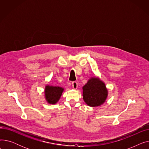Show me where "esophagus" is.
<instances>
[{
    "mask_svg": "<svg viewBox=\"0 0 149 149\" xmlns=\"http://www.w3.org/2000/svg\"><path fill=\"white\" fill-rule=\"evenodd\" d=\"M72 86L73 89H76L77 88V87H78V83H77V81H73L72 83Z\"/></svg>",
    "mask_w": 149,
    "mask_h": 149,
    "instance_id": "obj_1",
    "label": "esophagus"
}]
</instances>
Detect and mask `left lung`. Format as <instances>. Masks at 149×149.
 <instances>
[{
  "mask_svg": "<svg viewBox=\"0 0 149 149\" xmlns=\"http://www.w3.org/2000/svg\"><path fill=\"white\" fill-rule=\"evenodd\" d=\"M83 100L88 106L95 107L102 104L107 96L106 86L97 78H92L83 87Z\"/></svg>",
  "mask_w": 149,
  "mask_h": 149,
  "instance_id": "left-lung-1",
  "label": "left lung"
}]
</instances>
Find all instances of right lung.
Segmentation results:
<instances>
[{"label": "right lung", "mask_w": 149, "mask_h": 149, "mask_svg": "<svg viewBox=\"0 0 149 149\" xmlns=\"http://www.w3.org/2000/svg\"><path fill=\"white\" fill-rule=\"evenodd\" d=\"M63 89L60 87L46 86L45 88V97L49 104H56L59 100Z\"/></svg>", "instance_id": "right-lung-1"}]
</instances>
